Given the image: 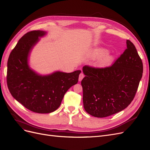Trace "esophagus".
<instances>
[{
	"label": "esophagus",
	"instance_id": "34e87169",
	"mask_svg": "<svg viewBox=\"0 0 150 150\" xmlns=\"http://www.w3.org/2000/svg\"><path fill=\"white\" fill-rule=\"evenodd\" d=\"M84 77V74L83 73H81L80 74H79V81H82V79H83V78Z\"/></svg>",
	"mask_w": 150,
	"mask_h": 150
}]
</instances>
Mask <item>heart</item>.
Segmentation results:
<instances>
[{"instance_id":"heart-1","label":"heart","mask_w":150,"mask_h":150,"mask_svg":"<svg viewBox=\"0 0 150 150\" xmlns=\"http://www.w3.org/2000/svg\"><path fill=\"white\" fill-rule=\"evenodd\" d=\"M107 53L108 51L106 49L101 47L96 48L93 49L91 52V56L94 59H96L99 58L103 56V57L100 59V60L98 62L97 66L99 67H104L110 66L113 61V59H114L112 55L106 54ZM105 54H106V55H105Z\"/></svg>"}]
</instances>
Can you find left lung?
Here are the masks:
<instances>
[{
  "label": "left lung",
  "mask_w": 150,
  "mask_h": 150,
  "mask_svg": "<svg viewBox=\"0 0 150 150\" xmlns=\"http://www.w3.org/2000/svg\"><path fill=\"white\" fill-rule=\"evenodd\" d=\"M127 49L111 66L83 67V105L88 114L104 117L125 110L133 100L143 66L134 45L126 40Z\"/></svg>",
  "instance_id": "8db88e82"
}]
</instances>
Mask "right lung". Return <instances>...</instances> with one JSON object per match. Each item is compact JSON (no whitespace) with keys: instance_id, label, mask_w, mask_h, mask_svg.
<instances>
[{"instance_id":"1","label":"right lung","mask_w":150,"mask_h":150,"mask_svg":"<svg viewBox=\"0 0 150 150\" xmlns=\"http://www.w3.org/2000/svg\"><path fill=\"white\" fill-rule=\"evenodd\" d=\"M47 34L30 31L19 39L7 62V83L12 96L25 108L38 113H50L61 105L65 93L78 83L81 71H56L40 75L31 69L29 57L32 49Z\"/></svg>"}]
</instances>
